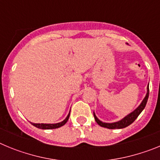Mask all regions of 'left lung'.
<instances>
[{
	"label": "left lung",
	"mask_w": 160,
	"mask_h": 160,
	"mask_svg": "<svg viewBox=\"0 0 160 160\" xmlns=\"http://www.w3.org/2000/svg\"><path fill=\"white\" fill-rule=\"evenodd\" d=\"M147 90H147L146 96H145V98H144L143 100L142 101V102L140 103V105L138 106V107L135 109V111H133L132 112L130 113L129 114H128V115L124 117L123 118H122V119L118 121V122H111V123H110V122H102L101 120L98 119L94 112V117L96 122H97L99 126L102 127V128H108V129H122V128H127V127H128L129 125H131V124L136 119L137 117L140 114V113L143 111V109L146 107L147 102H148V96H149V86H148Z\"/></svg>",
	"instance_id": "obj_1"
}]
</instances>
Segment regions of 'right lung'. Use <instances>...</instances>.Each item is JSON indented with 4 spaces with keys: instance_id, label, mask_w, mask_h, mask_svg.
<instances>
[{
    "instance_id": "obj_1",
    "label": "right lung",
    "mask_w": 160,
    "mask_h": 160,
    "mask_svg": "<svg viewBox=\"0 0 160 160\" xmlns=\"http://www.w3.org/2000/svg\"><path fill=\"white\" fill-rule=\"evenodd\" d=\"M70 111L69 112L68 115L66 116V118H65L63 121L60 122H58V123H33V122H31L32 126H34L36 128H39V129H43V130H50V129H56V128H61L62 127L63 125L66 123V122L68 121L69 118H70Z\"/></svg>"
}]
</instances>
